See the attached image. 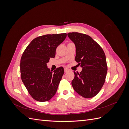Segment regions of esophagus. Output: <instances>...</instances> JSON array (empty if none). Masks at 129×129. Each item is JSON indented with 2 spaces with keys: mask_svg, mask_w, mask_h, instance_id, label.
Listing matches in <instances>:
<instances>
[{
  "mask_svg": "<svg viewBox=\"0 0 129 129\" xmlns=\"http://www.w3.org/2000/svg\"><path fill=\"white\" fill-rule=\"evenodd\" d=\"M64 71L65 73H67V72H68L69 71V70L67 68H64Z\"/></svg>",
  "mask_w": 129,
  "mask_h": 129,
  "instance_id": "obj_1",
  "label": "esophagus"
}]
</instances>
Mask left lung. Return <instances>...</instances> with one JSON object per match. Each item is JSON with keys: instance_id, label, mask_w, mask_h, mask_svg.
I'll return each mask as SVG.
<instances>
[{"instance_id": "obj_1", "label": "left lung", "mask_w": 129, "mask_h": 129, "mask_svg": "<svg viewBox=\"0 0 129 129\" xmlns=\"http://www.w3.org/2000/svg\"><path fill=\"white\" fill-rule=\"evenodd\" d=\"M75 45V61L82 71L74 72L72 86L77 93L84 98L95 96L105 82L107 64L105 53L101 47L88 35L77 32L68 33Z\"/></svg>"}]
</instances>
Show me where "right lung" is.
<instances>
[{
    "label": "right lung",
    "mask_w": 129,
    "mask_h": 129,
    "mask_svg": "<svg viewBox=\"0 0 129 129\" xmlns=\"http://www.w3.org/2000/svg\"><path fill=\"white\" fill-rule=\"evenodd\" d=\"M67 37L66 33L47 34L35 38L27 47L20 60V73L23 83L30 95L37 101L46 102L55 95L63 68L53 73L47 67L50 58L55 56L57 47Z\"/></svg>",
    "instance_id": "add662e5"
}]
</instances>
